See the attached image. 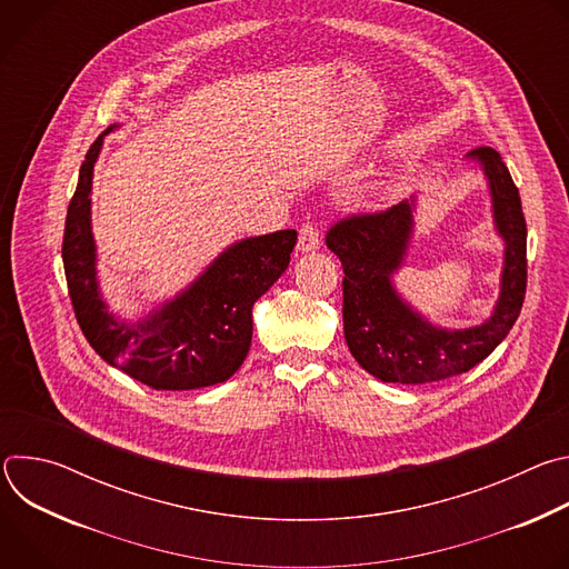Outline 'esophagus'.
Segmentation results:
<instances>
[{
    "mask_svg": "<svg viewBox=\"0 0 569 569\" xmlns=\"http://www.w3.org/2000/svg\"><path fill=\"white\" fill-rule=\"evenodd\" d=\"M319 231L312 222H303L299 229V240H297V250L299 252H315L319 248Z\"/></svg>",
    "mask_w": 569,
    "mask_h": 569,
    "instance_id": "34e87169",
    "label": "esophagus"
}]
</instances>
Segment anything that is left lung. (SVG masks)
Here are the masks:
<instances>
[{"mask_svg": "<svg viewBox=\"0 0 569 569\" xmlns=\"http://www.w3.org/2000/svg\"><path fill=\"white\" fill-rule=\"evenodd\" d=\"M477 159L489 178L493 216L505 238V270L493 315L479 327L437 329L405 303L391 274L402 266L412 233L415 202L385 211L351 213L327 233V246L345 268V338L358 365L382 382L423 385L463 373L479 365L509 336L527 292V222L518 187L498 150L479 146Z\"/></svg>", "mask_w": 569, "mask_h": 569, "instance_id": "1", "label": "left lung"}]
</instances>
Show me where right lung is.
Masks as SVG:
<instances>
[{
    "instance_id": "1",
    "label": "right lung",
    "mask_w": 569,
    "mask_h": 569,
    "mask_svg": "<svg viewBox=\"0 0 569 569\" xmlns=\"http://www.w3.org/2000/svg\"><path fill=\"white\" fill-rule=\"evenodd\" d=\"M103 134L80 167L62 236L67 290L78 327L108 365L152 389L184 391L224 382L250 351L252 306L286 272L297 231L281 229L236 242L173 301L137 323L119 321L99 295L90 227L92 171Z\"/></svg>"
}]
</instances>
